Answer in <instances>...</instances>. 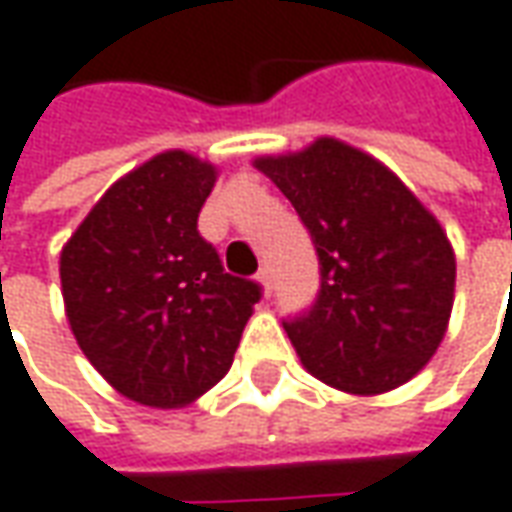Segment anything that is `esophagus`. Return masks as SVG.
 <instances>
[{"label":"esophagus","mask_w":512,"mask_h":512,"mask_svg":"<svg viewBox=\"0 0 512 512\" xmlns=\"http://www.w3.org/2000/svg\"><path fill=\"white\" fill-rule=\"evenodd\" d=\"M257 283L263 286V294H266V297L272 294V269H269V266H263V269L257 272Z\"/></svg>","instance_id":"34e87169"}]
</instances>
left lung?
Segmentation results:
<instances>
[{
  "instance_id": "left-lung-1",
  "label": "left lung",
  "mask_w": 512,
  "mask_h": 512,
  "mask_svg": "<svg viewBox=\"0 0 512 512\" xmlns=\"http://www.w3.org/2000/svg\"><path fill=\"white\" fill-rule=\"evenodd\" d=\"M309 229L320 289L283 320L303 365L348 394H382L422 371L439 348L456 260L439 221L371 155L334 138L260 158Z\"/></svg>"
}]
</instances>
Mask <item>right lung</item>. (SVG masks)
Returning <instances> with one entry per match:
<instances>
[{"mask_svg": "<svg viewBox=\"0 0 512 512\" xmlns=\"http://www.w3.org/2000/svg\"><path fill=\"white\" fill-rule=\"evenodd\" d=\"M212 186V164L161 152L104 192L62 252L64 306L84 357L141 405L181 408L209 391L263 297L198 232Z\"/></svg>", "mask_w": 512, "mask_h": 512, "instance_id": "add662e5", "label": "right lung"}]
</instances>
